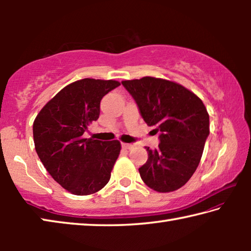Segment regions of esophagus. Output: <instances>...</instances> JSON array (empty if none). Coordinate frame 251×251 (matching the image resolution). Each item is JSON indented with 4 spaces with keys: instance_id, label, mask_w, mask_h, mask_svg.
I'll list each match as a JSON object with an SVG mask.
<instances>
[{
    "instance_id": "1",
    "label": "esophagus",
    "mask_w": 251,
    "mask_h": 251,
    "mask_svg": "<svg viewBox=\"0 0 251 251\" xmlns=\"http://www.w3.org/2000/svg\"><path fill=\"white\" fill-rule=\"evenodd\" d=\"M122 146H123V148H124V150H128V151H130L131 148L134 147L133 144H128V143H123Z\"/></svg>"
}]
</instances>
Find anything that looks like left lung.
<instances>
[{
  "mask_svg": "<svg viewBox=\"0 0 251 251\" xmlns=\"http://www.w3.org/2000/svg\"><path fill=\"white\" fill-rule=\"evenodd\" d=\"M137 103L144 121L160 131L158 150L148 152L138 169L143 181L158 193L179 189L190 179L201 159L209 135V114L202 100L173 80L145 76L123 80Z\"/></svg>",
  "mask_w": 251,
  "mask_h": 251,
  "instance_id": "1",
  "label": "left lung"
}]
</instances>
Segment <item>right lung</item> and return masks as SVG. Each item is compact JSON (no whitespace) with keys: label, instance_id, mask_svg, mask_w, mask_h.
<instances>
[{"label":"right lung","instance_id":"1","mask_svg":"<svg viewBox=\"0 0 251 251\" xmlns=\"http://www.w3.org/2000/svg\"><path fill=\"white\" fill-rule=\"evenodd\" d=\"M121 83L83 78L62 88L33 123L35 151L53 179L77 196L95 194L109 181L121 142L85 138L100 117L103 97Z\"/></svg>","mask_w":251,"mask_h":251}]
</instances>
